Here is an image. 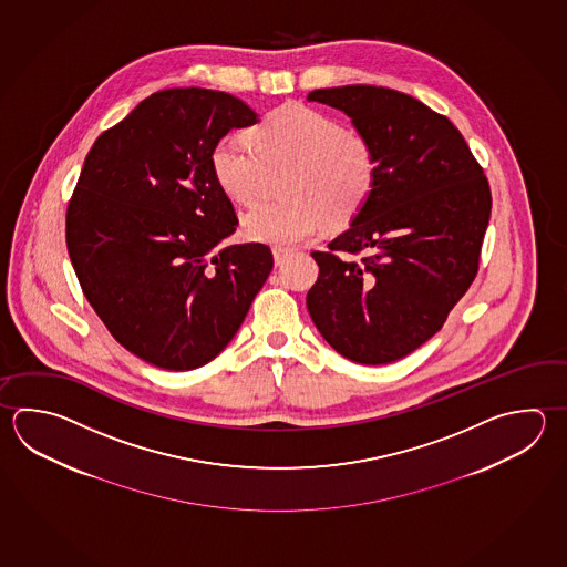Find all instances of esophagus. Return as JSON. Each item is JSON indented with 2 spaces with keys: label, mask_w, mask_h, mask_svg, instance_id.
<instances>
[{
  "label": "esophagus",
  "mask_w": 567,
  "mask_h": 567,
  "mask_svg": "<svg viewBox=\"0 0 567 567\" xmlns=\"http://www.w3.org/2000/svg\"><path fill=\"white\" fill-rule=\"evenodd\" d=\"M272 257H275V265L280 267V265H285V260L290 257V250H285V248H272Z\"/></svg>",
  "instance_id": "esophagus-1"
}]
</instances>
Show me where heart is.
<instances>
[{"label": "heart", "instance_id": "heart-1", "mask_svg": "<svg viewBox=\"0 0 567 567\" xmlns=\"http://www.w3.org/2000/svg\"><path fill=\"white\" fill-rule=\"evenodd\" d=\"M226 136L210 150V172L226 198L250 204L265 171L289 168L285 204H260L243 216L252 243L292 248L324 225H349L363 210L377 182V156L359 132L317 107L285 104L246 132Z\"/></svg>", "mask_w": 567, "mask_h": 567}]
</instances>
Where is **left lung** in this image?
<instances>
[{"instance_id":"1","label":"left lung","mask_w":567,"mask_h":567,"mask_svg":"<svg viewBox=\"0 0 567 567\" xmlns=\"http://www.w3.org/2000/svg\"><path fill=\"white\" fill-rule=\"evenodd\" d=\"M307 100L347 114L377 156L369 203L327 252H312L319 278L307 309L337 353L393 363L443 327L477 275L489 184L460 130L415 97L339 86ZM339 251L365 258L342 261Z\"/></svg>"}]
</instances>
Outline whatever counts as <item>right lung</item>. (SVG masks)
<instances>
[{
	"label": "right lung",
	"instance_id": "right-lung-1",
	"mask_svg": "<svg viewBox=\"0 0 567 567\" xmlns=\"http://www.w3.org/2000/svg\"><path fill=\"white\" fill-rule=\"evenodd\" d=\"M243 100L171 87L97 136L65 216L82 290L142 361L190 371L233 341L272 270L267 245L225 246L238 225L210 150L257 124Z\"/></svg>",
	"mask_w": 567,
	"mask_h": 567
}]
</instances>
